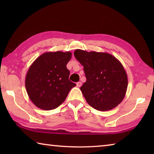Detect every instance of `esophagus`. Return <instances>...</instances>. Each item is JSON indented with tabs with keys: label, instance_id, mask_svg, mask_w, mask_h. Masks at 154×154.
Masks as SVG:
<instances>
[{
	"label": "esophagus",
	"instance_id": "34e87169",
	"mask_svg": "<svg viewBox=\"0 0 154 154\" xmlns=\"http://www.w3.org/2000/svg\"><path fill=\"white\" fill-rule=\"evenodd\" d=\"M82 83L81 82H79L77 83V86L78 88H80L81 86H82Z\"/></svg>",
	"mask_w": 154,
	"mask_h": 154
}]
</instances>
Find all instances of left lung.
<instances>
[{"label": "left lung", "instance_id": "obj_1", "mask_svg": "<svg viewBox=\"0 0 154 154\" xmlns=\"http://www.w3.org/2000/svg\"><path fill=\"white\" fill-rule=\"evenodd\" d=\"M74 56L83 66L86 82L80 89L88 103L102 111L116 107L128 87L127 74L121 62L105 52L76 49Z\"/></svg>", "mask_w": 154, "mask_h": 154}]
</instances>
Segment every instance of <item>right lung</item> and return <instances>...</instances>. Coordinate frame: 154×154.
I'll return each mask as SVG.
<instances>
[{
  "mask_svg": "<svg viewBox=\"0 0 154 154\" xmlns=\"http://www.w3.org/2000/svg\"><path fill=\"white\" fill-rule=\"evenodd\" d=\"M70 51L45 52L38 57L26 75V89L30 100L38 108L51 110L64 102L76 84L69 79L66 64Z\"/></svg>",
  "mask_w": 154,
  "mask_h": 154,
  "instance_id": "right-lung-1",
  "label": "right lung"
}]
</instances>
